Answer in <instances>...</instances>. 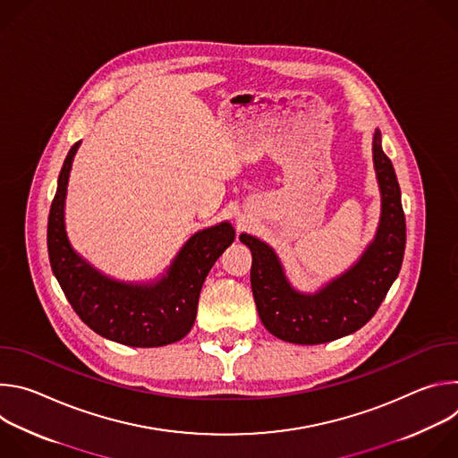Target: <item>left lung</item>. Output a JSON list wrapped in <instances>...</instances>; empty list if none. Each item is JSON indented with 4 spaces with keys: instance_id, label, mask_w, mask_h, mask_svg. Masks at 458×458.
<instances>
[{
    "instance_id": "left-lung-1",
    "label": "left lung",
    "mask_w": 458,
    "mask_h": 458,
    "mask_svg": "<svg viewBox=\"0 0 458 458\" xmlns=\"http://www.w3.org/2000/svg\"><path fill=\"white\" fill-rule=\"evenodd\" d=\"M373 165L380 188V221L357 263L315 293L297 292L277 253L260 239L241 233L251 251V292L265 328L293 344H322L357 332L375 315L397 279L406 248L401 186L389 157L373 134Z\"/></svg>"
}]
</instances>
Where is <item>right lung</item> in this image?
Segmentation results:
<instances>
[{"instance_id":"right-lung-1","label":"right lung","mask_w":458,"mask_h":458,"mask_svg":"<svg viewBox=\"0 0 458 458\" xmlns=\"http://www.w3.org/2000/svg\"><path fill=\"white\" fill-rule=\"evenodd\" d=\"M78 141L63 163L48 214L47 246L52 272L74 311L98 335L134 348L181 341L193 326L203 283L221 253L233 242L228 221L193 233L166 274L154 283H123L106 277L71 244L64 230V198Z\"/></svg>"}]
</instances>
